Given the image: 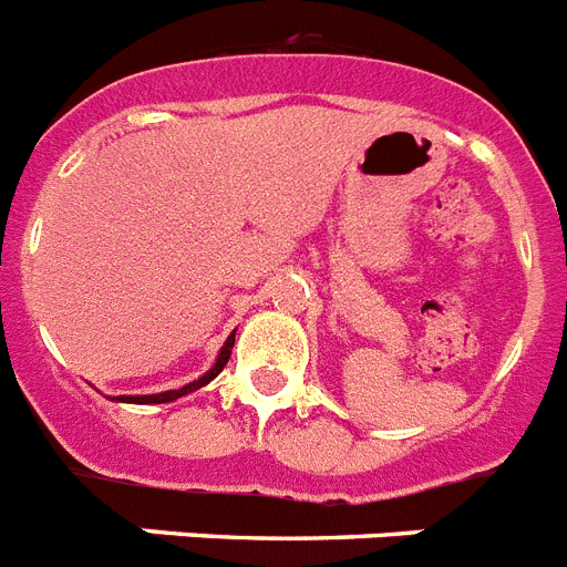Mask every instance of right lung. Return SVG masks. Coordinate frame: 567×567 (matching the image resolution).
<instances>
[{
	"label": "right lung",
	"instance_id": "right-lung-1",
	"mask_svg": "<svg viewBox=\"0 0 567 567\" xmlns=\"http://www.w3.org/2000/svg\"><path fill=\"white\" fill-rule=\"evenodd\" d=\"M231 347H235V332H231L229 338H226L224 343V350H220V355H217V364L212 367L203 379L192 381V384L181 386V390H168V393H159V395H117L120 401H128V404H166V401H174V399H181V395H188V393H195V390H200L203 384H209L212 379H217L220 375V370L226 367V361H229L231 355Z\"/></svg>",
	"mask_w": 567,
	"mask_h": 567
}]
</instances>
